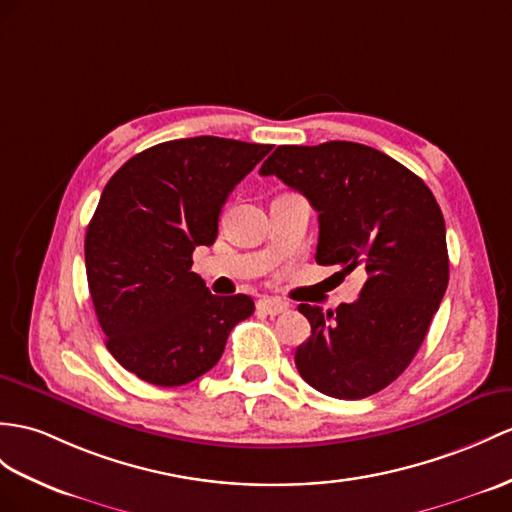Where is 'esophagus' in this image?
<instances>
[{"instance_id":"1","label":"esophagus","mask_w":512,"mask_h":512,"mask_svg":"<svg viewBox=\"0 0 512 512\" xmlns=\"http://www.w3.org/2000/svg\"><path fill=\"white\" fill-rule=\"evenodd\" d=\"M256 308L260 310V313H265V315H271V317H276V315H280V313H284L286 306L282 299H273V297H263V299H258V304H256Z\"/></svg>"}]
</instances>
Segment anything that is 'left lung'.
Returning <instances> with one entry per match:
<instances>
[{
    "label": "left lung",
    "mask_w": 512,
    "mask_h": 512,
    "mask_svg": "<svg viewBox=\"0 0 512 512\" xmlns=\"http://www.w3.org/2000/svg\"><path fill=\"white\" fill-rule=\"evenodd\" d=\"M260 176H278L319 213V265L365 278L356 302L334 313L299 304L313 330L295 352L299 376L339 400L382 391L415 358L450 280L432 191L391 156L350 141L280 145Z\"/></svg>",
    "instance_id": "1"
}]
</instances>
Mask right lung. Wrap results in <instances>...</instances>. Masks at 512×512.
Returning a JSON list of instances; mask_svg holds the SVG:
<instances>
[{
    "label": "right lung",
    "instance_id": "right-lung-1",
    "mask_svg": "<svg viewBox=\"0 0 512 512\" xmlns=\"http://www.w3.org/2000/svg\"><path fill=\"white\" fill-rule=\"evenodd\" d=\"M271 145L219 136L167 141L132 156L106 184L86 228V278L106 347L156 386H180L213 369L247 295L219 297L193 267L213 245L228 195Z\"/></svg>",
    "mask_w": 512,
    "mask_h": 512
}]
</instances>
